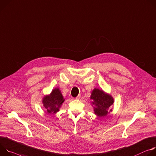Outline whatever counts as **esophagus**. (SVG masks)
Listing matches in <instances>:
<instances>
[{
    "label": "esophagus",
    "instance_id": "esophagus-1",
    "mask_svg": "<svg viewBox=\"0 0 156 156\" xmlns=\"http://www.w3.org/2000/svg\"><path fill=\"white\" fill-rule=\"evenodd\" d=\"M80 97H81V95H80V94H79V95H78V96L76 97V99H78V100H79V99H80Z\"/></svg>",
    "mask_w": 156,
    "mask_h": 156
}]
</instances>
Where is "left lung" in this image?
<instances>
[{
    "instance_id": "left-lung-1",
    "label": "left lung",
    "mask_w": 156,
    "mask_h": 156,
    "mask_svg": "<svg viewBox=\"0 0 156 156\" xmlns=\"http://www.w3.org/2000/svg\"><path fill=\"white\" fill-rule=\"evenodd\" d=\"M91 104L93 106L94 113L98 117L107 116L112 109H110L114 103L113 97L103 90L95 88L91 93Z\"/></svg>"
}]
</instances>
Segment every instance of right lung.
<instances>
[{
  "instance_id": "add662e5",
  "label": "right lung",
  "mask_w": 156,
  "mask_h": 156,
  "mask_svg": "<svg viewBox=\"0 0 156 156\" xmlns=\"http://www.w3.org/2000/svg\"><path fill=\"white\" fill-rule=\"evenodd\" d=\"M65 99L59 88H55L49 95L44 96L42 100L47 114H55L59 111Z\"/></svg>"
}]
</instances>
